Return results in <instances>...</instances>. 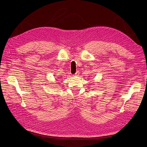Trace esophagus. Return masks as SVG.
<instances>
[{"label": "esophagus", "instance_id": "1", "mask_svg": "<svg viewBox=\"0 0 147 147\" xmlns=\"http://www.w3.org/2000/svg\"><path fill=\"white\" fill-rule=\"evenodd\" d=\"M78 75H79V71H77V72L75 73V76H78Z\"/></svg>", "mask_w": 147, "mask_h": 147}]
</instances>
